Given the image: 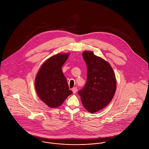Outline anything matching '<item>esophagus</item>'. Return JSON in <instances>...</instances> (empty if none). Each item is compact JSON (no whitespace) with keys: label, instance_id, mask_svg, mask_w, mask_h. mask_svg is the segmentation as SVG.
Here are the masks:
<instances>
[{"label":"esophagus","instance_id":"34e87169","mask_svg":"<svg viewBox=\"0 0 149 149\" xmlns=\"http://www.w3.org/2000/svg\"><path fill=\"white\" fill-rule=\"evenodd\" d=\"M77 88H76V87H74V88H73L72 89V91H73V93L74 94H75V93L77 92Z\"/></svg>","mask_w":149,"mask_h":149}]
</instances>
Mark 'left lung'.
Listing matches in <instances>:
<instances>
[{"label": "left lung", "mask_w": 149, "mask_h": 149, "mask_svg": "<svg viewBox=\"0 0 149 149\" xmlns=\"http://www.w3.org/2000/svg\"><path fill=\"white\" fill-rule=\"evenodd\" d=\"M83 57L87 66L86 83L79 91L83 106L91 113L104 108L112 100L116 88L114 72L107 61L85 51Z\"/></svg>", "instance_id": "left-lung-1"}]
</instances>
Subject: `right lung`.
<instances>
[{"label":"right lung","instance_id":"add662e5","mask_svg":"<svg viewBox=\"0 0 149 149\" xmlns=\"http://www.w3.org/2000/svg\"><path fill=\"white\" fill-rule=\"evenodd\" d=\"M69 53L57 54L46 60L37 74L35 87L40 99L50 108L60 106L72 93L62 71Z\"/></svg>","mask_w":149,"mask_h":149}]
</instances>
